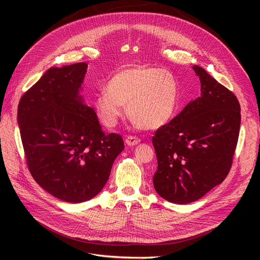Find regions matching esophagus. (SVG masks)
<instances>
[{"label": "esophagus", "mask_w": 260, "mask_h": 260, "mask_svg": "<svg viewBox=\"0 0 260 260\" xmlns=\"http://www.w3.org/2000/svg\"><path fill=\"white\" fill-rule=\"evenodd\" d=\"M140 142V139L138 137H135V136H127L126 139H125V143L129 146L136 145Z\"/></svg>", "instance_id": "1"}]
</instances>
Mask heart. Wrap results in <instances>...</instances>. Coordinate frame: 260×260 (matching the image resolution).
<instances>
[{"label":"heart","instance_id":"b5f03b06","mask_svg":"<svg viewBox=\"0 0 260 260\" xmlns=\"http://www.w3.org/2000/svg\"><path fill=\"white\" fill-rule=\"evenodd\" d=\"M93 100V109L106 127L117 125L127 113L143 129H157L172 119L178 100V84L173 74L146 65L117 72Z\"/></svg>","mask_w":260,"mask_h":260}]
</instances>
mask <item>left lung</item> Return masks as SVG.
<instances>
[{
	"instance_id": "1",
	"label": "left lung",
	"mask_w": 260,
	"mask_h": 260,
	"mask_svg": "<svg viewBox=\"0 0 260 260\" xmlns=\"http://www.w3.org/2000/svg\"><path fill=\"white\" fill-rule=\"evenodd\" d=\"M200 97L161 126L153 137L158 168L156 192L173 203L194 202L220 184L233 162L240 128L236 95L202 67Z\"/></svg>"
}]
</instances>
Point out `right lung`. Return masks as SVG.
Here are the masks:
<instances>
[{
  "label": "right lung",
  "instance_id": "add662e5",
  "mask_svg": "<svg viewBox=\"0 0 260 260\" xmlns=\"http://www.w3.org/2000/svg\"><path fill=\"white\" fill-rule=\"evenodd\" d=\"M86 63L51 67L27 90L18 124L29 172L56 198L80 203L97 196L124 149L120 135H105L80 94Z\"/></svg>",
  "mask_w": 260,
  "mask_h": 260
}]
</instances>
